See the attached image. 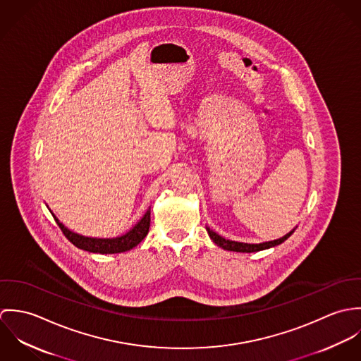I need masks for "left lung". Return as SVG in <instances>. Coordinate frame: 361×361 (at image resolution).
Instances as JSON below:
<instances>
[{"label":"left lung","mask_w":361,"mask_h":361,"mask_svg":"<svg viewBox=\"0 0 361 361\" xmlns=\"http://www.w3.org/2000/svg\"><path fill=\"white\" fill-rule=\"evenodd\" d=\"M207 232H208V235H209L211 240H212L216 246L222 247L224 250H229V252H239V253H253V252L265 250V249H269V247H274V246L281 245L282 242H285V240H286V239H288V238L295 232V229H293V231H290L289 233H286L285 236H282V238L276 239V240L264 242V243H258V245H250V243H240V242L228 240V239H225V238L219 236L218 233H215L214 231H211L209 228H207Z\"/></svg>","instance_id":"1"}]
</instances>
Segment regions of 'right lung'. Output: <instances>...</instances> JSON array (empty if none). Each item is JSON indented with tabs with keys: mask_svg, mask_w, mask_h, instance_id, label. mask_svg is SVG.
Here are the masks:
<instances>
[{
	"mask_svg": "<svg viewBox=\"0 0 361 361\" xmlns=\"http://www.w3.org/2000/svg\"><path fill=\"white\" fill-rule=\"evenodd\" d=\"M55 222L61 228L65 238L73 243L78 249L90 252V253H100V255H114V253H123L133 247H136L149 233L150 228V209L143 215V218L125 235L112 238V239H99V238H87L78 235L63 226L59 219L52 214Z\"/></svg>",
	"mask_w": 361,
	"mask_h": 361,
	"instance_id": "right-lung-1",
	"label": "right lung"
}]
</instances>
